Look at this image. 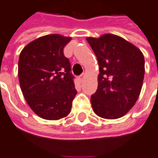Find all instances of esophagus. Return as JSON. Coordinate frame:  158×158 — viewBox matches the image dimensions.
<instances>
[{
  "instance_id": "1",
  "label": "esophagus",
  "mask_w": 158,
  "mask_h": 158,
  "mask_svg": "<svg viewBox=\"0 0 158 158\" xmlns=\"http://www.w3.org/2000/svg\"><path fill=\"white\" fill-rule=\"evenodd\" d=\"M79 78H80V81H83V80H84V78H85V73H82L81 76L79 77Z\"/></svg>"
}]
</instances>
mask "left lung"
Listing matches in <instances>:
<instances>
[{
  "instance_id": "8db88e82",
  "label": "left lung",
  "mask_w": 158,
  "mask_h": 158,
  "mask_svg": "<svg viewBox=\"0 0 158 158\" xmlns=\"http://www.w3.org/2000/svg\"><path fill=\"white\" fill-rule=\"evenodd\" d=\"M97 57L98 89L91 96L94 114L106 119L123 117L139 99L144 77L142 52L121 37L106 33L86 39Z\"/></svg>"
}]
</instances>
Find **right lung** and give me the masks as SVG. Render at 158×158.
Returning a JSON list of instances; mask_svg holds the SVG:
<instances>
[{
	"mask_svg": "<svg viewBox=\"0 0 158 158\" xmlns=\"http://www.w3.org/2000/svg\"><path fill=\"white\" fill-rule=\"evenodd\" d=\"M71 37L42 36L20 52L18 76L27 104L40 118L57 120L70 113L77 94L64 48Z\"/></svg>",
	"mask_w": 158,
	"mask_h": 158,
	"instance_id": "1",
	"label": "right lung"
}]
</instances>
